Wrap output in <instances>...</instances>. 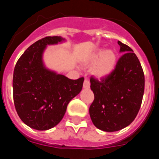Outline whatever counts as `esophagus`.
<instances>
[{
	"label": "esophagus",
	"mask_w": 159,
	"mask_h": 159,
	"mask_svg": "<svg viewBox=\"0 0 159 159\" xmlns=\"http://www.w3.org/2000/svg\"><path fill=\"white\" fill-rule=\"evenodd\" d=\"M90 88V82L88 80H84V88Z\"/></svg>",
	"instance_id": "1"
}]
</instances>
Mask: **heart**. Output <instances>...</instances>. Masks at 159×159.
Listing matches in <instances>:
<instances>
[{
	"label": "heart",
	"instance_id": "1",
	"mask_svg": "<svg viewBox=\"0 0 159 159\" xmlns=\"http://www.w3.org/2000/svg\"><path fill=\"white\" fill-rule=\"evenodd\" d=\"M117 56L112 49H99L92 53L87 60L85 65L92 67V75L97 78H104L114 71Z\"/></svg>",
	"mask_w": 159,
	"mask_h": 159
}]
</instances>
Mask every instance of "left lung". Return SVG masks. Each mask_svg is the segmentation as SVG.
<instances>
[{"label":"left lung","mask_w":159,"mask_h":159,"mask_svg":"<svg viewBox=\"0 0 159 159\" xmlns=\"http://www.w3.org/2000/svg\"><path fill=\"white\" fill-rule=\"evenodd\" d=\"M123 52L114 71L100 80L91 77L94 101L89 108L92 121L104 131H117L130 125L143 101L145 77L139 60L127 44L118 41Z\"/></svg>","instance_id":"obj_1"}]
</instances>
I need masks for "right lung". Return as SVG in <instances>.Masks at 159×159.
I'll return each instance as SVG.
<instances>
[{"instance_id":"obj_1","label":"right lung","mask_w":159,"mask_h":159,"mask_svg":"<svg viewBox=\"0 0 159 159\" xmlns=\"http://www.w3.org/2000/svg\"><path fill=\"white\" fill-rule=\"evenodd\" d=\"M63 40L60 36H46L37 40L26 49L14 68V105L20 119L31 128L45 130L57 126L68 102L82 90L83 77L71 80L43 64L46 45Z\"/></svg>"}]
</instances>
